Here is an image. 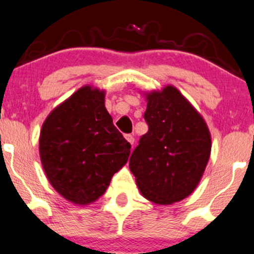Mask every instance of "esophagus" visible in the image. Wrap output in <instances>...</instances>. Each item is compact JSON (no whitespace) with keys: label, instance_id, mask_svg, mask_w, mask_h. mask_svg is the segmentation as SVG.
<instances>
[{"label":"esophagus","instance_id":"esophagus-1","mask_svg":"<svg viewBox=\"0 0 254 254\" xmlns=\"http://www.w3.org/2000/svg\"><path fill=\"white\" fill-rule=\"evenodd\" d=\"M125 138L127 139V141L130 144V145H133V143H134V137H133L132 134H126L125 135Z\"/></svg>","mask_w":254,"mask_h":254}]
</instances>
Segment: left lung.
<instances>
[{"label": "left lung", "instance_id": "1", "mask_svg": "<svg viewBox=\"0 0 254 254\" xmlns=\"http://www.w3.org/2000/svg\"><path fill=\"white\" fill-rule=\"evenodd\" d=\"M148 132L129 159L135 182L148 200L178 202L197 187L211 155V134L202 116L172 86L148 94Z\"/></svg>", "mask_w": 254, "mask_h": 254}]
</instances>
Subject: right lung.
<instances>
[{
	"label": "right lung",
	"instance_id": "right-lung-1",
	"mask_svg": "<svg viewBox=\"0 0 254 254\" xmlns=\"http://www.w3.org/2000/svg\"><path fill=\"white\" fill-rule=\"evenodd\" d=\"M128 143L114 126L104 92L82 87L46 119L40 155L52 187L76 204H88L105 192L126 165Z\"/></svg>",
	"mask_w": 254,
	"mask_h": 254
}]
</instances>
